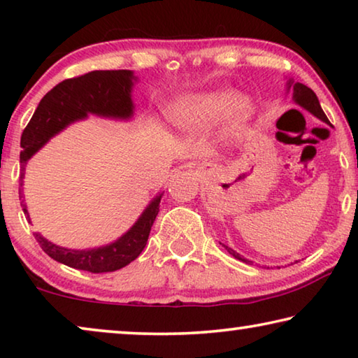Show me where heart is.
I'll return each mask as SVG.
<instances>
[{"instance_id": "heart-1", "label": "heart", "mask_w": 358, "mask_h": 358, "mask_svg": "<svg viewBox=\"0 0 358 358\" xmlns=\"http://www.w3.org/2000/svg\"><path fill=\"white\" fill-rule=\"evenodd\" d=\"M233 104L230 105L229 102ZM230 106L234 126L245 124L254 113V102L245 94L234 98L232 92L217 90L207 94H201L191 99L187 104L175 108V121L183 129H197L208 124L211 120L221 115Z\"/></svg>"}]
</instances>
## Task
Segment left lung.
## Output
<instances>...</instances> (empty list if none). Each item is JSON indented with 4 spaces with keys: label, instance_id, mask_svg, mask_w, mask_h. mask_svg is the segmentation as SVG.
I'll list each match as a JSON object with an SVG mask.
<instances>
[{
    "label": "left lung",
    "instance_id": "left-lung-1",
    "mask_svg": "<svg viewBox=\"0 0 358 358\" xmlns=\"http://www.w3.org/2000/svg\"><path fill=\"white\" fill-rule=\"evenodd\" d=\"M289 92H292V99L296 106L305 108L306 112H310L320 121H324V123H329V118H327V115L324 113L322 107H320V104H319L316 93H314L311 88H308L306 85L299 83V82L295 83L292 78H289L286 83V93H289ZM222 246L226 248V251L230 254V256H234L235 259H238V260H241V262H246V264L251 262V260H248L243 256H240V254L237 251H234L232 248H229L226 245H222Z\"/></svg>",
    "mask_w": 358,
    "mask_h": 358
}]
</instances>
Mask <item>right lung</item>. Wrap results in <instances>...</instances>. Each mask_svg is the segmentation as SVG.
Instances as JSON below:
<instances>
[{"instance_id": "1", "label": "right lung", "mask_w": 358, "mask_h": 358, "mask_svg": "<svg viewBox=\"0 0 358 358\" xmlns=\"http://www.w3.org/2000/svg\"><path fill=\"white\" fill-rule=\"evenodd\" d=\"M138 77L132 71H93L88 74L68 78L52 88L41 99L20 138V181L25 178V166L52 137L76 121L87 120L88 115L101 118L128 121L134 117L132 88ZM22 196V191H20ZM162 192L151 199L132 227L112 243L92 250H69L48 241L41 234H34L42 250L57 262L72 268L107 273L120 270L138 257L148 241L151 226L159 211ZM23 213L29 215L27 203H22Z\"/></svg>"}]
</instances>
